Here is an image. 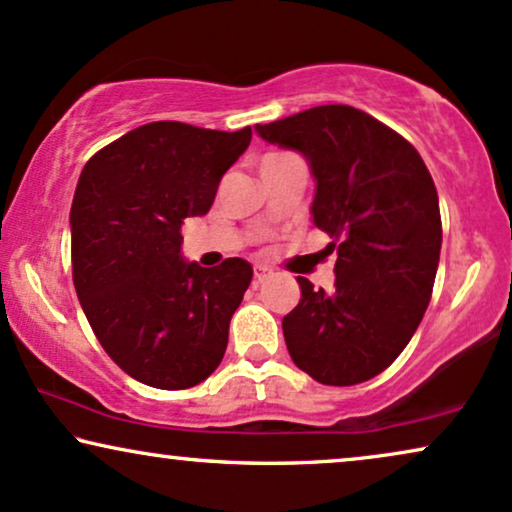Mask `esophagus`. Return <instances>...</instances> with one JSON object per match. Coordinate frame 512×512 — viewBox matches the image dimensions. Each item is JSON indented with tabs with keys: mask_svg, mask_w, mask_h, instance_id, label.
<instances>
[{
	"mask_svg": "<svg viewBox=\"0 0 512 512\" xmlns=\"http://www.w3.org/2000/svg\"><path fill=\"white\" fill-rule=\"evenodd\" d=\"M272 275H275V272L268 270V268H261V265H258V268L254 270V280H256V284H263V282H268Z\"/></svg>",
	"mask_w": 512,
	"mask_h": 512,
	"instance_id": "obj_1",
	"label": "esophagus"
}]
</instances>
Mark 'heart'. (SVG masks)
<instances>
[{
	"label": "heart",
	"instance_id": "heart-1",
	"mask_svg": "<svg viewBox=\"0 0 512 512\" xmlns=\"http://www.w3.org/2000/svg\"><path fill=\"white\" fill-rule=\"evenodd\" d=\"M270 157H277V155H275V152H272V155H265V159H270Z\"/></svg>",
	"mask_w": 512,
	"mask_h": 512
}]
</instances>
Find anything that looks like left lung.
I'll return each mask as SVG.
<instances>
[{"mask_svg": "<svg viewBox=\"0 0 512 512\" xmlns=\"http://www.w3.org/2000/svg\"><path fill=\"white\" fill-rule=\"evenodd\" d=\"M256 131L308 159L313 223L336 240L334 289L296 277L301 301L282 320L291 360L324 386L369 381L407 348L433 296L442 247L433 176L414 145L350 105Z\"/></svg>", "mask_w": 512, "mask_h": 512, "instance_id": "1", "label": "left lung"}]
</instances>
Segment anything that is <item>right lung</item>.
<instances>
[{
	"mask_svg": "<svg viewBox=\"0 0 512 512\" xmlns=\"http://www.w3.org/2000/svg\"><path fill=\"white\" fill-rule=\"evenodd\" d=\"M249 141L251 126L150 122L84 164L70 209L72 280L105 353L145 386L192 388L223 360L254 270L244 258L188 263L181 225L207 214Z\"/></svg>",
	"mask_w": 512,
	"mask_h": 512,
	"instance_id": "right-lung-1",
	"label": "right lung"
}]
</instances>
